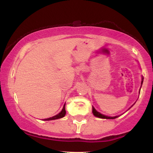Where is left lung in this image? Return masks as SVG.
Returning <instances> with one entry per match:
<instances>
[{"label": "left lung", "mask_w": 153, "mask_h": 153, "mask_svg": "<svg viewBox=\"0 0 153 153\" xmlns=\"http://www.w3.org/2000/svg\"><path fill=\"white\" fill-rule=\"evenodd\" d=\"M143 81H142V84H143ZM93 114H94V116H96V117H99V118H101V119H116L118 117H107V116H105V115H103L101 114H100L99 112H98L97 111H96L95 108L93 107Z\"/></svg>", "instance_id": "1"}]
</instances>
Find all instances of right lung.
Returning a JSON list of instances; mask_svg holds the SVG:
<instances>
[{"mask_svg": "<svg viewBox=\"0 0 153 153\" xmlns=\"http://www.w3.org/2000/svg\"><path fill=\"white\" fill-rule=\"evenodd\" d=\"M65 114H66V111H65V104L64 106H63V108H62V110L61 111L60 113H59L58 114H57L56 116H54V117H50V118L45 119V120L49 121V120H54V119H57L62 118V117H65Z\"/></svg>", "mask_w": 153, "mask_h": 153, "instance_id": "right-lung-1", "label": "right lung"}]
</instances>
